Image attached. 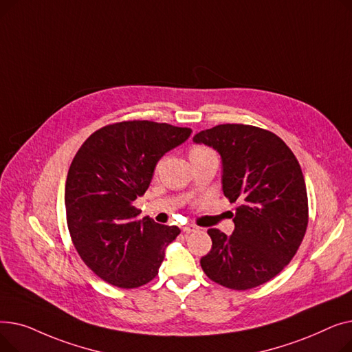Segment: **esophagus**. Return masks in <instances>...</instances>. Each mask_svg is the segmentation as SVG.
Returning a JSON list of instances; mask_svg holds the SVG:
<instances>
[{"mask_svg":"<svg viewBox=\"0 0 352 352\" xmlns=\"http://www.w3.org/2000/svg\"><path fill=\"white\" fill-rule=\"evenodd\" d=\"M194 231H197V227H194V226H184L182 227V232H186V234H190Z\"/></svg>","mask_w":352,"mask_h":352,"instance_id":"obj_1","label":"esophagus"}]
</instances>
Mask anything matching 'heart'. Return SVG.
<instances>
[{
	"instance_id": "1",
	"label": "heart",
	"mask_w": 352,
	"mask_h": 352,
	"mask_svg": "<svg viewBox=\"0 0 352 352\" xmlns=\"http://www.w3.org/2000/svg\"><path fill=\"white\" fill-rule=\"evenodd\" d=\"M207 151H211V150H208V148H206V146L195 145V146H192V148H191L190 155H198V154H204V153H207Z\"/></svg>"
}]
</instances>
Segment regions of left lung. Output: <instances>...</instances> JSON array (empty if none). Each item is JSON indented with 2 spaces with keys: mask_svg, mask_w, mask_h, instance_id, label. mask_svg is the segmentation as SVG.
<instances>
[{
  "mask_svg": "<svg viewBox=\"0 0 352 352\" xmlns=\"http://www.w3.org/2000/svg\"><path fill=\"white\" fill-rule=\"evenodd\" d=\"M223 160V191L235 208L234 232L208 230L211 251L201 258L208 278L244 291L278 275L297 254L308 226V197L298 160L267 129L221 124L194 135Z\"/></svg>",
  "mask_w": 352,
  "mask_h": 352,
  "instance_id": "8db88e82",
  "label": "left lung"
}]
</instances>
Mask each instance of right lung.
Returning <instances> with one entry per match:
<instances>
[{
	"instance_id": "add662e5",
	"label": "right lung",
	"mask_w": 352,
	"mask_h": 352,
	"mask_svg": "<svg viewBox=\"0 0 352 352\" xmlns=\"http://www.w3.org/2000/svg\"><path fill=\"white\" fill-rule=\"evenodd\" d=\"M192 129L154 121H122L92 133L74 157L65 182L67 226L85 265L105 283L138 288L154 280L178 227L138 219L133 204L160 158Z\"/></svg>"
}]
</instances>
